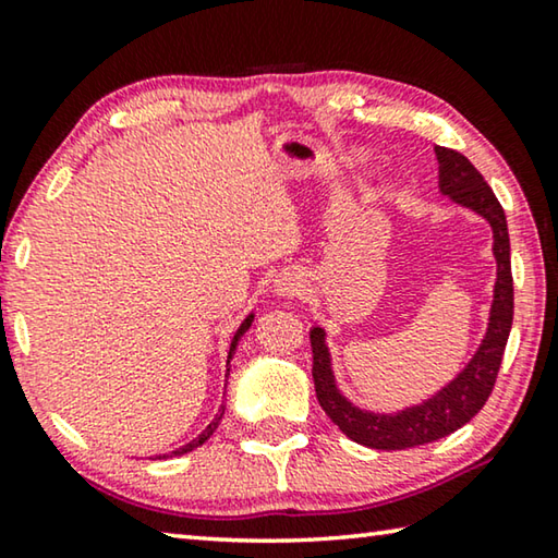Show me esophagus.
Here are the masks:
<instances>
[{"instance_id":"obj_1","label":"esophagus","mask_w":558,"mask_h":558,"mask_svg":"<svg viewBox=\"0 0 558 558\" xmlns=\"http://www.w3.org/2000/svg\"><path fill=\"white\" fill-rule=\"evenodd\" d=\"M272 288H276L278 298H295L302 290V276L295 270H286L272 280Z\"/></svg>"}]
</instances>
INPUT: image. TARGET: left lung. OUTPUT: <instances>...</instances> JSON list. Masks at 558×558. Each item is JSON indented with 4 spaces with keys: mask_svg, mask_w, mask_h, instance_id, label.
I'll return each instance as SVG.
<instances>
[{
    "mask_svg": "<svg viewBox=\"0 0 558 558\" xmlns=\"http://www.w3.org/2000/svg\"><path fill=\"white\" fill-rule=\"evenodd\" d=\"M438 157V186L442 196H450L462 209L483 216L493 229V256L497 260V278L493 290V307H489L487 332L456 379L448 381L430 399L405 405L396 413H374L354 405L339 391L332 354L327 347V332L323 327L310 329L313 344V379L317 401L335 426L359 446L376 450H403L413 446H426L438 438L465 426V423L483 409L495 389L499 364L512 329L514 315V288L512 263H509V233L502 206H499L485 177L472 167L465 155L448 147H436Z\"/></svg>",
    "mask_w": 558,
    "mask_h": 558,
    "instance_id": "obj_1",
    "label": "left lung"
}]
</instances>
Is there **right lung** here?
Instances as JSON below:
<instances>
[{
	"label": "right lung",
	"mask_w": 558,
	"mask_h": 558,
	"mask_svg": "<svg viewBox=\"0 0 558 558\" xmlns=\"http://www.w3.org/2000/svg\"><path fill=\"white\" fill-rule=\"evenodd\" d=\"M251 325H253V313L248 315V317H245L243 319V323H241V327L239 329H235V335H233V339H231V347H229V362H231V359H233V354H235V347H239V342H241V337L245 335V332H248V329H251ZM223 411H226V405L221 403V409H219V413H216L214 415V421L209 423V426H206L202 433H199V436H196L192 442H186V446H182V448H177V450H172V456H169V458H174V456H184V452H192L194 448H199V446H204V442L206 440H209L211 436H214V430L216 428H219V421H221V415H223ZM159 458H167V456H159Z\"/></svg>",
	"instance_id": "right-lung-1"
}]
</instances>
